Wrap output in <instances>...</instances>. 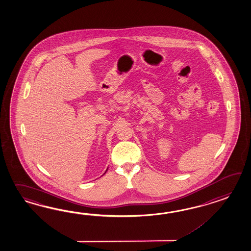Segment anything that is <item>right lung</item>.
I'll use <instances>...</instances> for the list:
<instances>
[{"instance_id": "1", "label": "right lung", "mask_w": 251, "mask_h": 251, "mask_svg": "<svg viewBox=\"0 0 251 251\" xmlns=\"http://www.w3.org/2000/svg\"><path fill=\"white\" fill-rule=\"evenodd\" d=\"M106 171H107V169H106ZM106 171H105V172H106Z\"/></svg>"}]
</instances>
